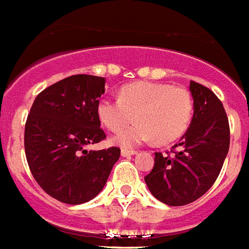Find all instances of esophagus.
<instances>
[{
  "label": "esophagus",
  "instance_id": "1",
  "mask_svg": "<svg viewBox=\"0 0 249 249\" xmlns=\"http://www.w3.org/2000/svg\"><path fill=\"white\" fill-rule=\"evenodd\" d=\"M134 154H137L136 150H128V149H123L121 150V156L123 157H129V156H134Z\"/></svg>",
  "mask_w": 249,
  "mask_h": 249
}]
</instances>
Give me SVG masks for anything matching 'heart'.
Listing matches in <instances>:
<instances>
[{
    "mask_svg": "<svg viewBox=\"0 0 249 249\" xmlns=\"http://www.w3.org/2000/svg\"><path fill=\"white\" fill-rule=\"evenodd\" d=\"M97 116L112 132H119L133 122L139 123L121 131L113 141L123 148H133L156 140L167 143L179 139L193 117L190 92L166 83L137 82L120 89L119 99L103 97L97 103Z\"/></svg>",
    "mask_w": 249,
    "mask_h": 249,
    "instance_id": "heart-1",
    "label": "heart"
}]
</instances>
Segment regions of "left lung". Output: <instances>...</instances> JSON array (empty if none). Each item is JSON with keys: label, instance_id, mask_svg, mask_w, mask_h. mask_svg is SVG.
<instances>
[{"label": "left lung", "instance_id": "obj_1", "mask_svg": "<svg viewBox=\"0 0 249 249\" xmlns=\"http://www.w3.org/2000/svg\"><path fill=\"white\" fill-rule=\"evenodd\" d=\"M193 119L173 156L156 153L145 177L149 191L167 206H185L200 198L216 181L230 149V125L222 101L211 89L190 82Z\"/></svg>", "mask_w": 249, "mask_h": 249}]
</instances>
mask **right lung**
Listing matches in <instances>:
<instances>
[{"instance_id":"1","label":"right lung","mask_w":249,"mask_h":249,"mask_svg":"<svg viewBox=\"0 0 249 249\" xmlns=\"http://www.w3.org/2000/svg\"><path fill=\"white\" fill-rule=\"evenodd\" d=\"M104 87V78L73 75L40 92L27 116L25 153L31 174L59 202L93 199L120 158L119 148L84 149L106 139L97 116Z\"/></svg>"}]
</instances>
